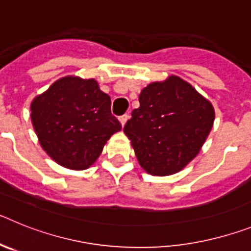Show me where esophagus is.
I'll return each instance as SVG.
<instances>
[{"label":"esophagus","mask_w":251,"mask_h":251,"mask_svg":"<svg viewBox=\"0 0 251 251\" xmlns=\"http://www.w3.org/2000/svg\"><path fill=\"white\" fill-rule=\"evenodd\" d=\"M127 121H128V115L127 114H124V115H122V117H119V122H121L122 127H124V124L127 123Z\"/></svg>","instance_id":"34e87169"}]
</instances>
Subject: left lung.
I'll return each instance as SVG.
<instances>
[{"label": "left lung", "instance_id": "obj_1", "mask_svg": "<svg viewBox=\"0 0 251 251\" xmlns=\"http://www.w3.org/2000/svg\"><path fill=\"white\" fill-rule=\"evenodd\" d=\"M139 108L124 126L141 167L152 176L182 171L211 132V101L177 75L153 81L139 94Z\"/></svg>", "mask_w": 251, "mask_h": 251}]
</instances>
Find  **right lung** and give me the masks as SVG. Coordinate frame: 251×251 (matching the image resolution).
I'll use <instances>...</instances> for the list:
<instances>
[{"label": "right lung", "mask_w": 251, "mask_h": 251, "mask_svg": "<svg viewBox=\"0 0 251 251\" xmlns=\"http://www.w3.org/2000/svg\"><path fill=\"white\" fill-rule=\"evenodd\" d=\"M31 122L40 146L57 165L89 168L106 141L122 129L110 113V97L95 79L68 75L31 101Z\"/></svg>", "instance_id": "right-lung-1"}]
</instances>
